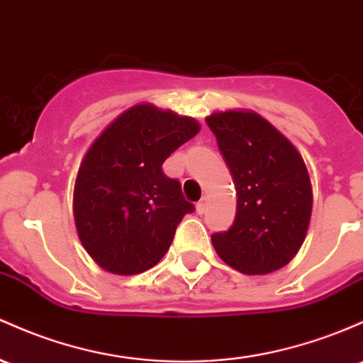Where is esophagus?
<instances>
[{"label":"esophagus","instance_id":"34e87169","mask_svg":"<svg viewBox=\"0 0 363 363\" xmlns=\"http://www.w3.org/2000/svg\"><path fill=\"white\" fill-rule=\"evenodd\" d=\"M206 205H208V198L203 196L201 200L196 203V212L198 213H205L206 212Z\"/></svg>","mask_w":363,"mask_h":363}]
</instances>
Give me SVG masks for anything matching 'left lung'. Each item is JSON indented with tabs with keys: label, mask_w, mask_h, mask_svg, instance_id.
<instances>
[{
	"label": "left lung",
	"mask_w": 363,
	"mask_h": 363,
	"mask_svg": "<svg viewBox=\"0 0 363 363\" xmlns=\"http://www.w3.org/2000/svg\"><path fill=\"white\" fill-rule=\"evenodd\" d=\"M236 188V218L212 236L218 257L246 276L282 269L303 245L312 215V182L300 151L252 110L205 118Z\"/></svg>",
	"instance_id": "left-lung-1"
}]
</instances>
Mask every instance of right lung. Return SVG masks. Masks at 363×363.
Segmentation results:
<instances>
[{"label":"right lung","instance_id":"1","mask_svg":"<svg viewBox=\"0 0 363 363\" xmlns=\"http://www.w3.org/2000/svg\"><path fill=\"white\" fill-rule=\"evenodd\" d=\"M200 129L194 118L139 103L89 146L75 179L74 220L84 250L106 272L141 274L170 248L194 206L162 165Z\"/></svg>","mask_w":363,"mask_h":363}]
</instances>
